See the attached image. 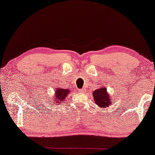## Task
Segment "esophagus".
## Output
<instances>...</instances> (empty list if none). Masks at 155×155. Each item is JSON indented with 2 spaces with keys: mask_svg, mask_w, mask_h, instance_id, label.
I'll return each mask as SVG.
<instances>
[{
  "mask_svg": "<svg viewBox=\"0 0 155 155\" xmlns=\"http://www.w3.org/2000/svg\"><path fill=\"white\" fill-rule=\"evenodd\" d=\"M78 92H79L80 93H84V89H80V90H78Z\"/></svg>",
  "mask_w": 155,
  "mask_h": 155,
  "instance_id": "34e87169",
  "label": "esophagus"
}]
</instances>
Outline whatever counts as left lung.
I'll return each mask as SVG.
<instances>
[{"label":"left lung","instance_id":"obj_1","mask_svg":"<svg viewBox=\"0 0 155 155\" xmlns=\"http://www.w3.org/2000/svg\"><path fill=\"white\" fill-rule=\"evenodd\" d=\"M92 95L95 104L101 108H107L114 102V101H111V96L107 92L106 87H100L95 90L92 92Z\"/></svg>","mask_w":155,"mask_h":155}]
</instances>
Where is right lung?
Wrapping results in <instances>:
<instances>
[{
	"label": "right lung",
	"instance_id": "right-lung-1",
	"mask_svg": "<svg viewBox=\"0 0 155 155\" xmlns=\"http://www.w3.org/2000/svg\"><path fill=\"white\" fill-rule=\"evenodd\" d=\"M70 90L69 89H64V88H61L58 87L56 89V91H55L54 94L53 95V101L52 102L54 104L58 103L59 104L64 102L65 99H66V97L68 94H69Z\"/></svg>",
	"mask_w": 155,
	"mask_h": 155
}]
</instances>
